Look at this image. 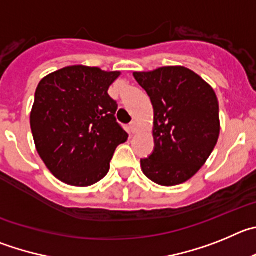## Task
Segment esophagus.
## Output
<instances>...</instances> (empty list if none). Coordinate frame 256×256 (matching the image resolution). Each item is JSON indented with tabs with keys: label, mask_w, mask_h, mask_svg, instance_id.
Returning <instances> with one entry per match:
<instances>
[{
	"label": "esophagus",
	"mask_w": 256,
	"mask_h": 256,
	"mask_svg": "<svg viewBox=\"0 0 256 256\" xmlns=\"http://www.w3.org/2000/svg\"><path fill=\"white\" fill-rule=\"evenodd\" d=\"M128 130H130L131 134H136L138 132V124L134 121V122H131L130 125H128Z\"/></svg>",
	"instance_id": "obj_1"
}]
</instances>
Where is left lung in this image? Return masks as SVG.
I'll return each mask as SVG.
<instances>
[{
    "label": "left lung",
    "instance_id": "8db88e82",
    "mask_svg": "<svg viewBox=\"0 0 256 256\" xmlns=\"http://www.w3.org/2000/svg\"><path fill=\"white\" fill-rule=\"evenodd\" d=\"M154 110V152L142 171L160 186L186 182L206 164L220 138V106L210 85L184 66L134 72Z\"/></svg>",
    "mask_w": 256,
    "mask_h": 256
}]
</instances>
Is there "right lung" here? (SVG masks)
Returning a JSON list of instances; mask_svg holds the SVG:
<instances>
[{"instance_id":"1","label":"right lung","mask_w":256,"mask_h":256,"mask_svg":"<svg viewBox=\"0 0 256 256\" xmlns=\"http://www.w3.org/2000/svg\"><path fill=\"white\" fill-rule=\"evenodd\" d=\"M120 71L74 65L43 78L36 90L30 128L39 156L62 182L96 184L128 135L117 124V103L108 96Z\"/></svg>"}]
</instances>
